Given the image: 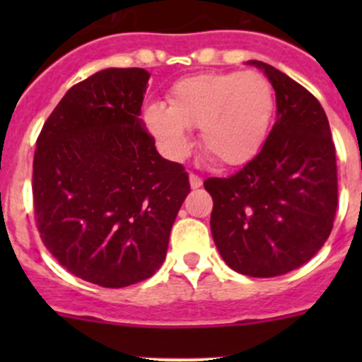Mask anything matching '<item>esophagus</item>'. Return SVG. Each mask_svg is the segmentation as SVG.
<instances>
[{"mask_svg":"<svg viewBox=\"0 0 362 362\" xmlns=\"http://www.w3.org/2000/svg\"><path fill=\"white\" fill-rule=\"evenodd\" d=\"M189 182H191V187H192V189L202 187V184H203V180H202V178H199L196 173L189 175Z\"/></svg>","mask_w":362,"mask_h":362,"instance_id":"esophagus-1","label":"esophagus"}]
</instances>
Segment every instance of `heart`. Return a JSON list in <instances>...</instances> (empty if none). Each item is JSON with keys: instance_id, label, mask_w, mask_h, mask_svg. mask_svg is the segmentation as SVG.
Segmentation results:
<instances>
[{"instance_id": "obj_1", "label": "heart", "mask_w": 362, "mask_h": 362, "mask_svg": "<svg viewBox=\"0 0 362 362\" xmlns=\"http://www.w3.org/2000/svg\"><path fill=\"white\" fill-rule=\"evenodd\" d=\"M168 103H151L144 119L164 152L189 151V127H199L203 151L217 163L238 166L257 156L275 113L272 82L257 71H208L170 87Z\"/></svg>"}]
</instances>
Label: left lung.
<instances>
[{
  "label": "left lung",
  "instance_id": "left-lung-1",
  "mask_svg": "<svg viewBox=\"0 0 362 362\" xmlns=\"http://www.w3.org/2000/svg\"><path fill=\"white\" fill-rule=\"evenodd\" d=\"M264 69L276 122L261 152L228 178L211 177L210 228L226 264L269 279L308 262L329 238L338 206L337 151L324 108L280 69Z\"/></svg>",
  "mask_w": 362,
  "mask_h": 362
}]
</instances>
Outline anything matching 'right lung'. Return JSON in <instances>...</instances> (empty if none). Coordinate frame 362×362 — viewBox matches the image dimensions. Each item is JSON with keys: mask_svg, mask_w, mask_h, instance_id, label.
Here are the masks:
<instances>
[{"mask_svg": "<svg viewBox=\"0 0 362 362\" xmlns=\"http://www.w3.org/2000/svg\"><path fill=\"white\" fill-rule=\"evenodd\" d=\"M151 73L108 68L64 94L36 140L33 206L40 238L63 268L101 287L154 275L191 191L140 119Z\"/></svg>", "mask_w": 362, "mask_h": 362, "instance_id": "right-lung-1", "label": "right lung"}]
</instances>
